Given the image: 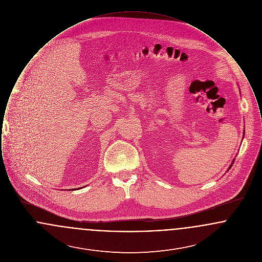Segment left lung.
<instances>
[{
    "label": "left lung",
    "instance_id": "1",
    "mask_svg": "<svg viewBox=\"0 0 262 262\" xmlns=\"http://www.w3.org/2000/svg\"><path fill=\"white\" fill-rule=\"evenodd\" d=\"M244 134H245V133H244ZM235 159H236V158H235ZM235 159H234V160H233V162L231 163V165H230V167H229V169H228V171H229V170H230V169H231V167H232V166H233V164H234V161H235Z\"/></svg>",
    "mask_w": 262,
    "mask_h": 262
}]
</instances>
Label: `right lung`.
<instances>
[{
    "label": "right lung",
    "mask_w": 262,
    "mask_h": 262,
    "mask_svg": "<svg viewBox=\"0 0 262 262\" xmlns=\"http://www.w3.org/2000/svg\"><path fill=\"white\" fill-rule=\"evenodd\" d=\"M79 188H80V187H79ZM79 188H78V189H79ZM74 189H75V188H74Z\"/></svg>",
    "instance_id": "obj_1"
}]
</instances>
